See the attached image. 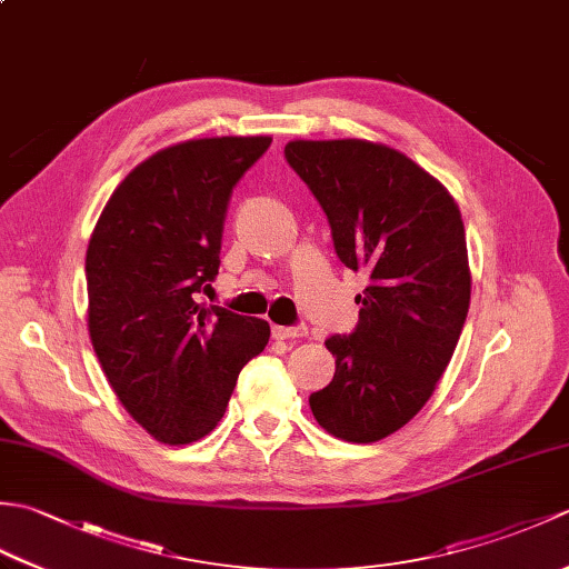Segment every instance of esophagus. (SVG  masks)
<instances>
[{"label": "esophagus", "instance_id": "34e87169", "mask_svg": "<svg viewBox=\"0 0 569 569\" xmlns=\"http://www.w3.org/2000/svg\"><path fill=\"white\" fill-rule=\"evenodd\" d=\"M273 337L276 340H298V337H306L308 328L303 322L300 325H291V328H283V325H273Z\"/></svg>", "mask_w": 569, "mask_h": 569}]
</instances>
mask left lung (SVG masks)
Wrapping results in <instances>:
<instances>
[{
	"label": "left lung",
	"mask_w": 569,
	"mask_h": 569,
	"mask_svg": "<svg viewBox=\"0 0 569 569\" xmlns=\"http://www.w3.org/2000/svg\"><path fill=\"white\" fill-rule=\"evenodd\" d=\"M286 161L328 217L335 253L367 276L359 322L332 335L335 377L310 393L320 426L377 442L426 406L469 310L462 214L401 151L361 139L291 141Z\"/></svg>",
	"instance_id": "1"
}]
</instances>
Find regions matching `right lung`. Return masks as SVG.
Returning a JSON list of instances; mask_svg holds the SVG:
<instances>
[{"label":"right lung","mask_w":569,"mask_h":569,"mask_svg":"<svg viewBox=\"0 0 569 569\" xmlns=\"http://www.w3.org/2000/svg\"><path fill=\"white\" fill-rule=\"evenodd\" d=\"M269 137L196 139L139 163L104 204L84 257L88 328L119 401L166 445L204 438L269 322L198 303L220 269L229 196Z\"/></svg>","instance_id":"right-lung-1"}]
</instances>
